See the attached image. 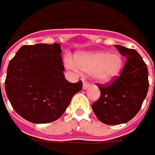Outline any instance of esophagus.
Returning <instances> with one entry per match:
<instances>
[{
  "label": "esophagus",
  "instance_id": "1",
  "mask_svg": "<svg viewBox=\"0 0 155 155\" xmlns=\"http://www.w3.org/2000/svg\"><path fill=\"white\" fill-rule=\"evenodd\" d=\"M89 87H90V84H89L88 82H86V81H85V82L83 83L82 87H83V89H84V90H87V89Z\"/></svg>",
  "mask_w": 155,
  "mask_h": 155
}]
</instances>
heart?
Listing matches in <instances>:
<instances>
[{"instance_id":"b5f03b06","label":"heart","mask_w":155,"mask_h":155,"mask_svg":"<svg viewBox=\"0 0 155 155\" xmlns=\"http://www.w3.org/2000/svg\"><path fill=\"white\" fill-rule=\"evenodd\" d=\"M66 63L75 72L81 69L90 74L94 81L101 84L112 82L120 76L124 68V58L120 54H110L104 51L81 52L75 59L68 56L66 58Z\"/></svg>"}]
</instances>
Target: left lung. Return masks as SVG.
Instances as JSON below:
<instances>
[{
	"mask_svg": "<svg viewBox=\"0 0 155 155\" xmlns=\"http://www.w3.org/2000/svg\"><path fill=\"white\" fill-rule=\"evenodd\" d=\"M127 58L120 76L110 85H99L100 97L92 104L99 121L109 125L125 124L140 110L148 90V70L139 53L115 45Z\"/></svg>",
	"mask_w": 155,
	"mask_h": 155,
	"instance_id": "left-lung-1",
	"label": "left lung"
}]
</instances>
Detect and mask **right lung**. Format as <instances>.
Listing matches in <instances>:
<instances>
[{"instance_id":"obj_1","label":"right lung","mask_w":155,"mask_h":155,"mask_svg":"<svg viewBox=\"0 0 155 155\" xmlns=\"http://www.w3.org/2000/svg\"><path fill=\"white\" fill-rule=\"evenodd\" d=\"M59 44L22 46L10 61L5 89L14 110L25 120L47 124L58 119L82 82L64 76Z\"/></svg>"}]
</instances>
